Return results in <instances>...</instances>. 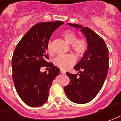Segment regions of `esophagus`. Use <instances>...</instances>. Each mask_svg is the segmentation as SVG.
I'll use <instances>...</instances> for the list:
<instances>
[{"mask_svg":"<svg viewBox=\"0 0 121 121\" xmlns=\"http://www.w3.org/2000/svg\"><path fill=\"white\" fill-rule=\"evenodd\" d=\"M60 73H61L62 74H65V73H66V72H65L64 70H62V69H61V70H60Z\"/></svg>","mask_w":121,"mask_h":121,"instance_id":"obj_1","label":"esophagus"}]
</instances>
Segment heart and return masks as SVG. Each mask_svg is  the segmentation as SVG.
<instances>
[{"label": "heart", "instance_id": "obj_1", "mask_svg": "<svg viewBox=\"0 0 121 121\" xmlns=\"http://www.w3.org/2000/svg\"><path fill=\"white\" fill-rule=\"evenodd\" d=\"M62 35L68 43L70 44H71L72 50L78 55H83L87 52L88 48V44L84 39H77V36L75 33L69 30L64 31ZM46 50L49 53H52V42L50 41L48 42ZM75 61L76 59L73 55H59L55 59L54 64L56 66L60 69H66L72 66L75 63Z\"/></svg>", "mask_w": 121, "mask_h": 121}]
</instances>
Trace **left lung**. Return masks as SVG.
Segmentation results:
<instances>
[{"instance_id":"left-lung-1","label":"left lung","mask_w":121,"mask_h":121,"mask_svg":"<svg viewBox=\"0 0 121 121\" xmlns=\"http://www.w3.org/2000/svg\"><path fill=\"white\" fill-rule=\"evenodd\" d=\"M81 31L88 44L87 52L74 69L77 74L66 72L70 82L64 87L66 95L73 103L85 104L93 99L102 88L109 68L108 49L99 35L90 28L76 24L68 23Z\"/></svg>"}]
</instances>
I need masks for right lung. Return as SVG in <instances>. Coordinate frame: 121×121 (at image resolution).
<instances>
[{"instance_id":"obj_1","label":"right lung","mask_w":121,"mask_h":121,"mask_svg":"<svg viewBox=\"0 0 121 121\" xmlns=\"http://www.w3.org/2000/svg\"><path fill=\"white\" fill-rule=\"evenodd\" d=\"M64 24L62 21L38 23L30 29L17 45L12 57L13 81L16 91L29 106L43 105L48 99L49 90L60 69L47 62L48 42L53 32ZM50 67L49 72L40 68Z\"/></svg>"}]
</instances>
